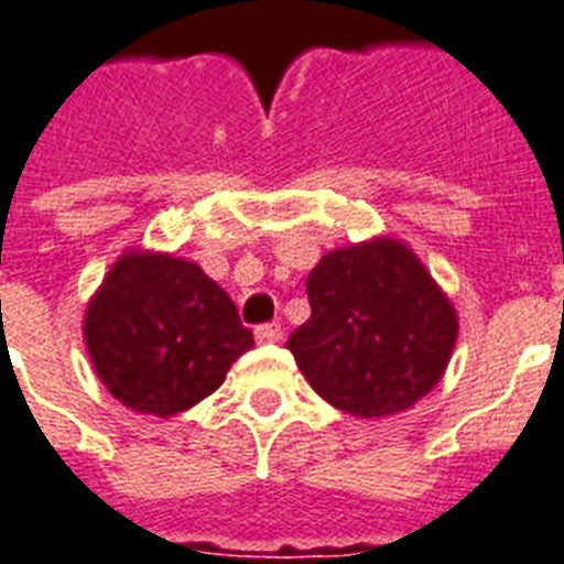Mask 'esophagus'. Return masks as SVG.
<instances>
[{
  "label": "esophagus",
  "mask_w": 564,
  "mask_h": 564,
  "mask_svg": "<svg viewBox=\"0 0 564 564\" xmlns=\"http://www.w3.org/2000/svg\"><path fill=\"white\" fill-rule=\"evenodd\" d=\"M283 337L281 323L272 321V323H261L258 329H254V340L258 343H278Z\"/></svg>",
  "instance_id": "1"
}]
</instances>
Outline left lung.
Returning a JSON list of instances; mask_svg holds the SVG:
<instances>
[{
  "label": "left lung",
  "mask_w": 564,
  "mask_h": 564,
  "mask_svg": "<svg viewBox=\"0 0 564 564\" xmlns=\"http://www.w3.org/2000/svg\"><path fill=\"white\" fill-rule=\"evenodd\" d=\"M312 317L286 340L303 377L355 417L398 414L443 377L454 306L398 241L335 249L306 278Z\"/></svg>",
  "instance_id": "1"
}]
</instances>
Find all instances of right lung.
I'll return each mask as SVG.
<instances>
[{
    "instance_id": "right-lung-1",
    "label": "right lung",
    "mask_w": 564,
    "mask_h": 564,
    "mask_svg": "<svg viewBox=\"0 0 564 564\" xmlns=\"http://www.w3.org/2000/svg\"><path fill=\"white\" fill-rule=\"evenodd\" d=\"M85 340L112 398L170 417L213 394L254 337L200 267L130 252L87 306Z\"/></svg>"
}]
</instances>
